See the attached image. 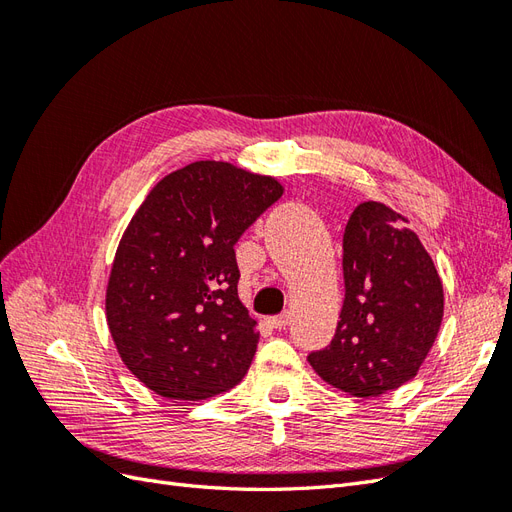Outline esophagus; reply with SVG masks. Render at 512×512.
Wrapping results in <instances>:
<instances>
[{
	"label": "esophagus",
	"instance_id": "obj_1",
	"mask_svg": "<svg viewBox=\"0 0 512 512\" xmlns=\"http://www.w3.org/2000/svg\"><path fill=\"white\" fill-rule=\"evenodd\" d=\"M267 322L271 324L273 329H284V327H288V322H290V312L277 314V316H269V318H267Z\"/></svg>",
	"mask_w": 512,
	"mask_h": 512
}]
</instances>
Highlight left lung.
<instances>
[{
    "label": "left lung",
    "mask_w": 512,
    "mask_h": 512,
    "mask_svg": "<svg viewBox=\"0 0 512 512\" xmlns=\"http://www.w3.org/2000/svg\"><path fill=\"white\" fill-rule=\"evenodd\" d=\"M344 282L333 342L307 361L339 391L380 397L425 363L444 316L442 280L404 215L367 200L346 224Z\"/></svg>",
    "instance_id": "1"
}]
</instances>
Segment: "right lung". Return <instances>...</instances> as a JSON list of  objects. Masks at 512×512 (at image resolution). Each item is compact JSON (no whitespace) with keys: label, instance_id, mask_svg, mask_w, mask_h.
I'll use <instances>...</instances> for the list:
<instances>
[{"label":"right lung","instance_id":"right-lung-1","mask_svg":"<svg viewBox=\"0 0 512 512\" xmlns=\"http://www.w3.org/2000/svg\"><path fill=\"white\" fill-rule=\"evenodd\" d=\"M284 194L275 177L200 160L153 185L106 284L115 348L147 389L200 401L237 386L258 346L241 303L235 243Z\"/></svg>","mask_w":512,"mask_h":512}]
</instances>
